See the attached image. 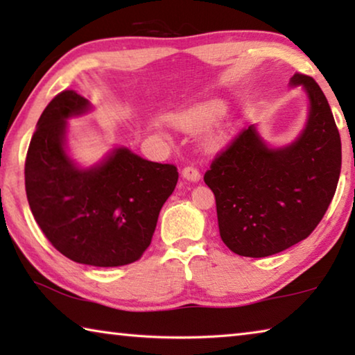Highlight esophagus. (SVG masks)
<instances>
[{
  "label": "esophagus",
  "instance_id": "obj_1",
  "mask_svg": "<svg viewBox=\"0 0 355 355\" xmlns=\"http://www.w3.org/2000/svg\"><path fill=\"white\" fill-rule=\"evenodd\" d=\"M182 175H183V178H184V180H188V182H194V183L200 182V178H202L200 172L197 171L196 167H192V166L184 167V169L182 171Z\"/></svg>",
  "mask_w": 355,
  "mask_h": 355
}]
</instances>
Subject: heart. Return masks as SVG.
Here are the masks:
<instances>
[{
	"label": "heart",
	"mask_w": 355,
	"mask_h": 355,
	"mask_svg": "<svg viewBox=\"0 0 355 355\" xmlns=\"http://www.w3.org/2000/svg\"><path fill=\"white\" fill-rule=\"evenodd\" d=\"M227 110L228 105L224 98H211L178 112L173 120L184 130H197L220 119Z\"/></svg>",
	"instance_id": "1"
}]
</instances>
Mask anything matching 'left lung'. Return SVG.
Segmentation results:
<instances>
[{"label": "left lung", "instance_id": "1", "mask_svg": "<svg viewBox=\"0 0 355 355\" xmlns=\"http://www.w3.org/2000/svg\"><path fill=\"white\" fill-rule=\"evenodd\" d=\"M299 86L309 105L296 139L271 146L258 125H250L203 177L216 197L220 239L241 257H269L300 243L334 199L341 172L340 133L313 78L296 73L290 87Z\"/></svg>", "mask_w": 355, "mask_h": 355}]
</instances>
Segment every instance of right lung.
I'll use <instances>...</instances> for the list:
<instances>
[{
  "instance_id": "right-lung-1",
  "label": "right lung",
  "mask_w": 355,
  "mask_h": 355,
  "mask_svg": "<svg viewBox=\"0 0 355 355\" xmlns=\"http://www.w3.org/2000/svg\"><path fill=\"white\" fill-rule=\"evenodd\" d=\"M92 110L75 91L48 103L28 148L26 196L35 222L62 255L89 266H123L150 245L178 172L123 146L81 166L69 152V120Z\"/></svg>"
}]
</instances>
